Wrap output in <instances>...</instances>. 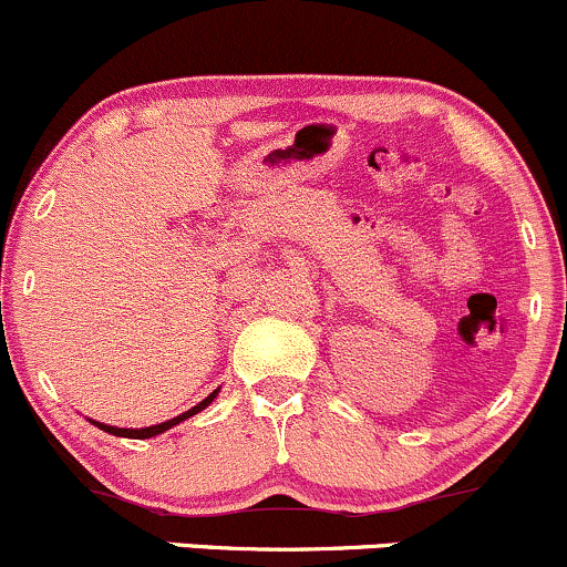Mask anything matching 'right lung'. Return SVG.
<instances>
[{"mask_svg": "<svg viewBox=\"0 0 567 567\" xmlns=\"http://www.w3.org/2000/svg\"><path fill=\"white\" fill-rule=\"evenodd\" d=\"M217 392H219V390L212 392V395H206L202 403H196V405H193V409L185 411V414H179V416H175V419H169V422L153 424V427H143V430H124V427H111V424H103V422H92V419H90V422L95 424V427L103 430V432H109V435H116V437H135V441H145V437H156V435H162V432L172 430V427H175V424L185 422V419H190L193 414H198V411H204L206 405H209L212 401H215Z\"/></svg>", "mask_w": 567, "mask_h": 567, "instance_id": "1", "label": "right lung"}]
</instances>
